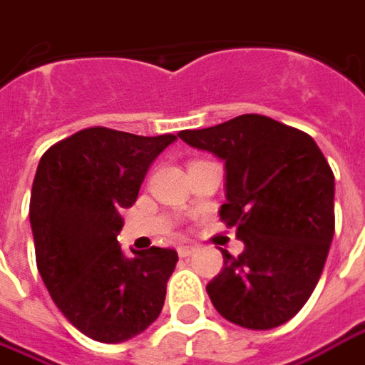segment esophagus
I'll list each match as a JSON object with an SVG mask.
<instances>
[{"label": "esophagus", "instance_id": "obj_1", "mask_svg": "<svg viewBox=\"0 0 365 365\" xmlns=\"http://www.w3.org/2000/svg\"><path fill=\"white\" fill-rule=\"evenodd\" d=\"M197 252V246H178V256L180 258H187Z\"/></svg>", "mask_w": 365, "mask_h": 365}]
</instances>
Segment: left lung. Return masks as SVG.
Masks as SVG:
<instances>
[{
    "mask_svg": "<svg viewBox=\"0 0 365 365\" xmlns=\"http://www.w3.org/2000/svg\"><path fill=\"white\" fill-rule=\"evenodd\" d=\"M178 137L225 160L220 220L245 242L238 256L220 250L225 266L207 284L210 302L248 330L288 322L312 296L334 238V173L320 147L264 115Z\"/></svg>",
    "mask_w": 365,
    "mask_h": 365,
    "instance_id": "8db88e82",
    "label": "left lung"
}]
</instances>
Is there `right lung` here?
<instances>
[{
    "instance_id": "obj_1",
    "label": "right lung",
    "mask_w": 365,
    "mask_h": 365,
    "mask_svg": "<svg viewBox=\"0 0 365 365\" xmlns=\"http://www.w3.org/2000/svg\"><path fill=\"white\" fill-rule=\"evenodd\" d=\"M175 139L91 127L39 160L29 200L37 270L55 306L91 340H130L163 310L177 250L125 256L117 232L123 208L135 205L153 160Z\"/></svg>"
}]
</instances>
